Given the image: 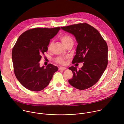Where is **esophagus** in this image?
<instances>
[{"instance_id":"esophagus-1","label":"esophagus","mask_w":124,"mask_h":124,"mask_svg":"<svg viewBox=\"0 0 124 124\" xmlns=\"http://www.w3.org/2000/svg\"><path fill=\"white\" fill-rule=\"evenodd\" d=\"M66 69V68L65 67H61L59 68V70H65Z\"/></svg>"}]
</instances>
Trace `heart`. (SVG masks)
<instances>
[{
    "label": "heart",
    "mask_w": 124,
    "mask_h": 124,
    "mask_svg": "<svg viewBox=\"0 0 124 124\" xmlns=\"http://www.w3.org/2000/svg\"><path fill=\"white\" fill-rule=\"evenodd\" d=\"M61 41L62 42V44L65 46H67L70 44H74V41H73V39H72V38L70 37V35H63V36H61L60 38ZM53 45H54V43L53 42H50L49 43V44L48 46L47 47V49L48 50H50L52 47ZM56 61L61 64H64L65 63V59L64 57H58L56 58Z\"/></svg>",
    "instance_id": "b5f03b06"
}]
</instances>
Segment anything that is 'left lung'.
I'll list each match as a JSON object with an SVG mask.
<instances>
[{
    "label": "left lung",
    "instance_id": "8db88e82",
    "mask_svg": "<svg viewBox=\"0 0 124 124\" xmlns=\"http://www.w3.org/2000/svg\"><path fill=\"white\" fill-rule=\"evenodd\" d=\"M64 31L73 35L78 44L72 63L83 62V66L70 67L73 73L68 80L72 86L85 90L96 84L107 68L108 47L99 31L86 23L61 27Z\"/></svg>",
    "mask_w": 124,
    "mask_h": 124
}]
</instances>
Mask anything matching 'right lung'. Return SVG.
Returning a JSON list of instances; mask_svg holds the SVG:
<instances>
[{
  "mask_svg": "<svg viewBox=\"0 0 124 124\" xmlns=\"http://www.w3.org/2000/svg\"><path fill=\"white\" fill-rule=\"evenodd\" d=\"M60 30L35 28L23 33L17 39L12 52L15 75L26 89L40 91L49 83L58 67L52 64L40 66L42 55L48 50L50 40Z\"/></svg>",
  "mask_w": 124,
  "mask_h": 124,
  "instance_id": "add662e5",
  "label": "right lung"
}]
</instances>
